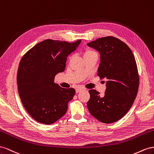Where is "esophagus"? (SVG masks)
<instances>
[{"label": "esophagus", "mask_w": 154, "mask_h": 154, "mask_svg": "<svg viewBox=\"0 0 154 154\" xmlns=\"http://www.w3.org/2000/svg\"><path fill=\"white\" fill-rule=\"evenodd\" d=\"M84 89H85V88H81V87L78 88L76 89V93H79V92L81 91L82 90H83Z\"/></svg>", "instance_id": "esophagus-1"}]
</instances>
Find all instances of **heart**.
Masks as SVG:
<instances>
[{
    "mask_svg": "<svg viewBox=\"0 0 154 154\" xmlns=\"http://www.w3.org/2000/svg\"><path fill=\"white\" fill-rule=\"evenodd\" d=\"M97 55L96 53L94 51H92L90 49H86L84 51V57H88V56H90V55ZM72 57H71L70 58H72Z\"/></svg>",
    "mask_w": 154,
    "mask_h": 154,
    "instance_id": "heart-1",
    "label": "heart"
}]
</instances>
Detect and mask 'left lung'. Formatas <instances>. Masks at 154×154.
I'll use <instances>...</instances> for the list:
<instances>
[{"instance_id":"left-lung-1","label":"left lung","mask_w":154,"mask_h":154,"mask_svg":"<svg viewBox=\"0 0 154 154\" xmlns=\"http://www.w3.org/2000/svg\"><path fill=\"white\" fill-rule=\"evenodd\" d=\"M88 46L100 53L97 75L106 80L103 96L89 90L88 109L103 123L115 122L129 111L137 94L139 77L134 55L124 42L112 36L97 38Z\"/></svg>"}]
</instances>
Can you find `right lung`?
I'll list each match as a JSON object with an SVG mask.
<instances>
[{
	"mask_svg": "<svg viewBox=\"0 0 154 154\" xmlns=\"http://www.w3.org/2000/svg\"><path fill=\"white\" fill-rule=\"evenodd\" d=\"M81 42L46 39L21 59L17 76L19 94L26 110L37 122L51 125L66 113L75 90L61 88L54 79L64 71L69 54Z\"/></svg>",
	"mask_w": 154,
	"mask_h": 154,
	"instance_id": "right-lung-1",
	"label": "right lung"
}]
</instances>
